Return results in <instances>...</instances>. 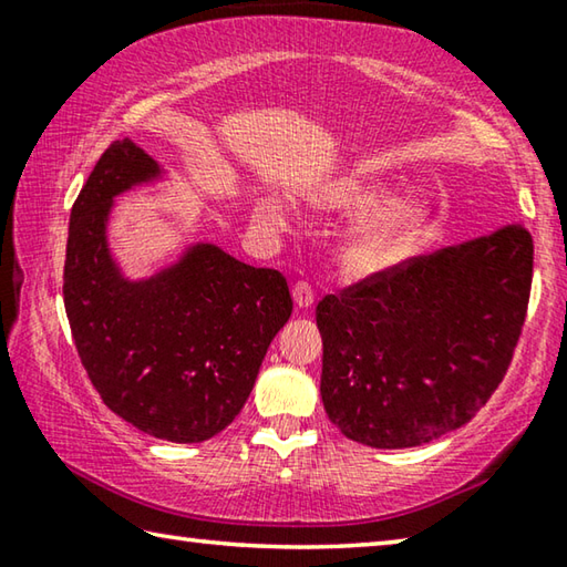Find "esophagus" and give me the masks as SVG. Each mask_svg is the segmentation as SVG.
<instances>
[{
	"instance_id": "esophagus-1",
	"label": "esophagus",
	"mask_w": 567,
	"mask_h": 567,
	"mask_svg": "<svg viewBox=\"0 0 567 567\" xmlns=\"http://www.w3.org/2000/svg\"><path fill=\"white\" fill-rule=\"evenodd\" d=\"M292 297H295V305L300 307V310H307V307H312V302H315V290L307 282H297L292 287Z\"/></svg>"
}]
</instances>
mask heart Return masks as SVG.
I'll use <instances>...</instances> for the list:
<instances>
[{
  "mask_svg": "<svg viewBox=\"0 0 567 567\" xmlns=\"http://www.w3.org/2000/svg\"><path fill=\"white\" fill-rule=\"evenodd\" d=\"M324 213L360 217L338 245V267L352 280H372L405 265L433 223V205L420 195L395 197L388 182L375 177H344L315 195ZM255 217L265 225H282V205L275 195L255 199Z\"/></svg>",
  "mask_w": 567,
  "mask_h": 567,
  "instance_id": "b5f03b06",
  "label": "heart"
}]
</instances>
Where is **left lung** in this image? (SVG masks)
I'll use <instances>...</instances> for the list:
<instances>
[{"mask_svg": "<svg viewBox=\"0 0 567 567\" xmlns=\"http://www.w3.org/2000/svg\"><path fill=\"white\" fill-rule=\"evenodd\" d=\"M530 282L533 239L505 227L324 297L315 315L332 425L378 450L463 427L505 378Z\"/></svg>", "mask_w": 567, "mask_h": 567, "instance_id": "left-lung-1", "label": "left lung"}]
</instances>
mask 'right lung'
Segmentation results:
<instances>
[{"label": "right lung", "instance_id": "add662e5", "mask_svg": "<svg viewBox=\"0 0 567 567\" xmlns=\"http://www.w3.org/2000/svg\"><path fill=\"white\" fill-rule=\"evenodd\" d=\"M165 177L130 137L100 157L70 215L64 310L114 415L157 440L205 443L243 410L292 297L280 272L215 243L187 245L147 277L124 272L110 245L112 207Z\"/></svg>", "mask_w": 567, "mask_h": 567}]
</instances>
